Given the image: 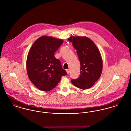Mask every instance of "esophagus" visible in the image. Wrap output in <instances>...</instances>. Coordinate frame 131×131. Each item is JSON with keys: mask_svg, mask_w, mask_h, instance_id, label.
Here are the masks:
<instances>
[{"mask_svg": "<svg viewBox=\"0 0 131 131\" xmlns=\"http://www.w3.org/2000/svg\"><path fill=\"white\" fill-rule=\"evenodd\" d=\"M66 72H67V74H69L70 72V69L66 70Z\"/></svg>", "mask_w": 131, "mask_h": 131, "instance_id": "esophagus-1", "label": "esophagus"}]
</instances>
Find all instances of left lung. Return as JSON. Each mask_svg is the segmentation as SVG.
<instances>
[{"label":"left lung","instance_id":"1","mask_svg":"<svg viewBox=\"0 0 131 131\" xmlns=\"http://www.w3.org/2000/svg\"><path fill=\"white\" fill-rule=\"evenodd\" d=\"M68 41L77 50L81 64V75L71 82L81 89L90 88L100 78L102 72L103 60L100 51L93 41L87 37L73 35Z\"/></svg>","mask_w":131,"mask_h":131}]
</instances>
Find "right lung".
Listing matches in <instances>:
<instances>
[{
  "label": "right lung",
  "instance_id": "1",
  "mask_svg": "<svg viewBox=\"0 0 131 131\" xmlns=\"http://www.w3.org/2000/svg\"><path fill=\"white\" fill-rule=\"evenodd\" d=\"M62 39L42 36L32 45L26 59V70L31 82L40 90L53 89L67 75L54 53L62 44Z\"/></svg>",
  "mask_w": 131,
  "mask_h": 131
}]
</instances>
